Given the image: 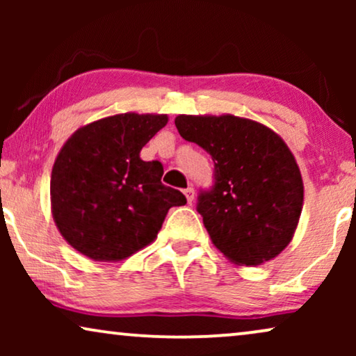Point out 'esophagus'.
<instances>
[{"label":"esophagus","instance_id":"obj_1","mask_svg":"<svg viewBox=\"0 0 356 356\" xmlns=\"http://www.w3.org/2000/svg\"><path fill=\"white\" fill-rule=\"evenodd\" d=\"M183 194H184V196H186V201H188L189 204H191V202L194 201V189H193V188H186V189H184V191H183Z\"/></svg>","mask_w":356,"mask_h":356}]
</instances>
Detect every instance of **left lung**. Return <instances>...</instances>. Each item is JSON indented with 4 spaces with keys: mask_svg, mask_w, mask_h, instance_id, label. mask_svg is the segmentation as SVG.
<instances>
[{
    "mask_svg": "<svg viewBox=\"0 0 356 356\" xmlns=\"http://www.w3.org/2000/svg\"><path fill=\"white\" fill-rule=\"evenodd\" d=\"M179 136L211 154L216 183L197 212L213 246L236 266H259L289 246L303 209L298 163L275 131L235 115H178Z\"/></svg>",
    "mask_w": 356,
    "mask_h": 356,
    "instance_id": "8db88e82",
    "label": "left lung"
}]
</instances>
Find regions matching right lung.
Instances as JSON below:
<instances>
[{"label": "right lung", "mask_w": 356, "mask_h": 356, "mask_svg": "<svg viewBox=\"0 0 356 356\" xmlns=\"http://www.w3.org/2000/svg\"><path fill=\"white\" fill-rule=\"evenodd\" d=\"M167 123V115L120 113L81 126L63 144L51 170V213L81 254L123 261L157 238L170 207L186 204L160 181L162 163L139 155Z\"/></svg>", "instance_id": "1"}]
</instances>
